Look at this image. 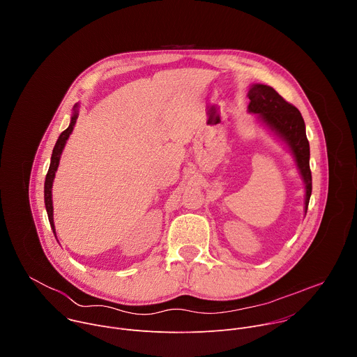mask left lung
<instances>
[{
    "mask_svg": "<svg viewBox=\"0 0 357 357\" xmlns=\"http://www.w3.org/2000/svg\"><path fill=\"white\" fill-rule=\"evenodd\" d=\"M248 113L257 114L275 135L291 149L299 174L305 182V213L312 193V175L310 168V142L299 110L284 100L273 87L252 84L248 90Z\"/></svg>",
    "mask_w": 357,
    "mask_h": 357,
    "instance_id": "1",
    "label": "left lung"
}]
</instances>
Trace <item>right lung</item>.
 Here are the masks:
<instances>
[{
  "instance_id": "add662e5",
  "label": "right lung",
  "mask_w": 357,
  "mask_h": 357,
  "mask_svg": "<svg viewBox=\"0 0 357 357\" xmlns=\"http://www.w3.org/2000/svg\"><path fill=\"white\" fill-rule=\"evenodd\" d=\"M77 105L73 107V116L70 119V124L69 127L59 135L55 146H54V152H52V157H50V165L45 178V206H46V212H47V218H49V223L50 227H52L54 233H55V223H54V205H52V185H54V179H55V174L58 171L59 167V161H61V155H62V151L65 148V144L69 138V135L72 134L75 124L77 121ZM56 236V233H55Z\"/></svg>"
}]
</instances>
